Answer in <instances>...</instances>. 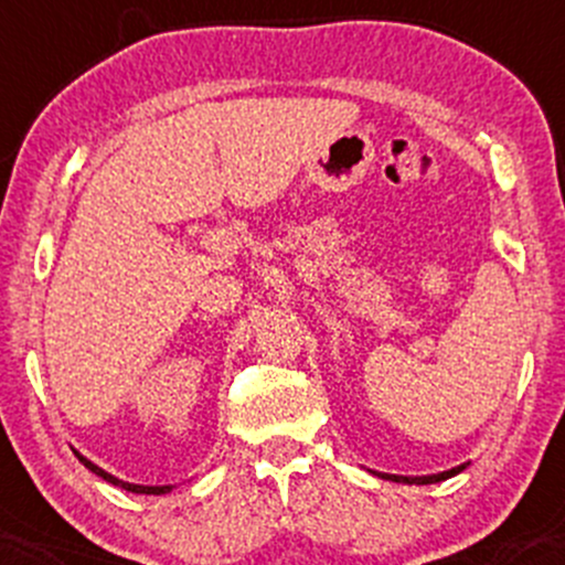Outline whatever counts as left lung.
Segmentation results:
<instances>
[{"instance_id": "obj_1", "label": "left lung", "mask_w": 565, "mask_h": 565, "mask_svg": "<svg viewBox=\"0 0 565 565\" xmlns=\"http://www.w3.org/2000/svg\"><path fill=\"white\" fill-rule=\"evenodd\" d=\"M465 468H468V462L457 465V468H451V470H444V473H433V476H392V473H383V479L397 481V484H438V481H446V479H451V476L462 473Z\"/></svg>"}]
</instances>
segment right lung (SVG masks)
<instances>
[{
  "instance_id": "obj_1",
  "label": "right lung",
  "mask_w": 565,
  "mask_h": 565,
  "mask_svg": "<svg viewBox=\"0 0 565 565\" xmlns=\"http://www.w3.org/2000/svg\"><path fill=\"white\" fill-rule=\"evenodd\" d=\"M75 457H78L81 462H84V468H89L92 473L100 476L103 481H108V484H114V487H121V490H127V492H136V495H166V492H171V490H173V484H166V487L130 484V481H121V479H116V476H110L108 470H103L100 465H95V462H92V459H86L84 455H78V451H75Z\"/></svg>"
}]
</instances>
